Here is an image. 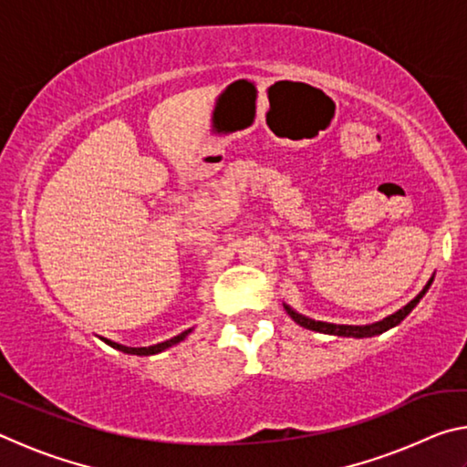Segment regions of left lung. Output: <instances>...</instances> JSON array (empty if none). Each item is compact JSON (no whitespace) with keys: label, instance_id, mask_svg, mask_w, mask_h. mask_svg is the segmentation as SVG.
Wrapping results in <instances>:
<instances>
[{"label":"left lung","instance_id":"8db88e82","mask_svg":"<svg viewBox=\"0 0 467 467\" xmlns=\"http://www.w3.org/2000/svg\"><path fill=\"white\" fill-rule=\"evenodd\" d=\"M434 280V274L431 275V280L426 282V286L418 292V295L410 300V303L406 306H401L400 311H395L391 315H387L385 319L381 321H375V323H368V326H339V323H327V321H315L311 317H305V315L296 313L292 306L284 305V309H286V313L290 315L292 319H295L300 327H306L311 331H321V334H329V336H344V337H373V336H379L383 334V331L391 329L398 326V323H401L406 319V315H410V311L414 309V306L420 303V298L426 295V290L431 288V284Z\"/></svg>","mask_w":467,"mask_h":467}]
</instances>
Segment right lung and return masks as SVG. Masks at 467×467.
<instances>
[{"label": "right lung", "mask_w": 467, "mask_h": 467, "mask_svg": "<svg viewBox=\"0 0 467 467\" xmlns=\"http://www.w3.org/2000/svg\"><path fill=\"white\" fill-rule=\"evenodd\" d=\"M192 331H193V327H192V329H185L183 334H179V336H175V337L167 339V342H161V344H154V346H144V348L123 346V344H117V342H113V339H107V337H100V339H102V342H105V344H109L110 348H115V350H119V352L136 354V357H152V354L164 352V350H167V348L175 346V344H179V342H183V339H185L189 334H192Z\"/></svg>", "instance_id": "add662e5"}]
</instances>
